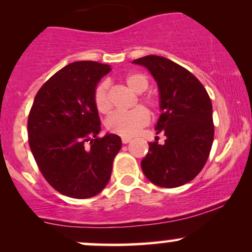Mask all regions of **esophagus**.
Returning <instances> with one entry per match:
<instances>
[{
    "label": "esophagus",
    "mask_w": 252,
    "mask_h": 252,
    "mask_svg": "<svg viewBox=\"0 0 252 252\" xmlns=\"http://www.w3.org/2000/svg\"><path fill=\"white\" fill-rule=\"evenodd\" d=\"M130 141H131V138H130V137H122V142H123L124 144L129 143Z\"/></svg>",
    "instance_id": "34e87169"
}]
</instances>
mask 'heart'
<instances>
[{
  "instance_id": "heart-1",
  "label": "heart",
  "mask_w": 252,
  "mask_h": 252,
  "mask_svg": "<svg viewBox=\"0 0 252 252\" xmlns=\"http://www.w3.org/2000/svg\"><path fill=\"white\" fill-rule=\"evenodd\" d=\"M126 86L135 94H141L147 91L149 84L147 78L140 73H131L126 78ZM143 103L149 105L150 108H155L156 100L154 98L144 97L142 98ZM94 104L96 108L102 114H106L111 109L110 103L108 83H102L97 86L94 91ZM149 122V114L143 106H136L128 112H114L110 115L105 122L106 129L112 134H117L120 136H132L136 132L140 131L143 126H146Z\"/></svg>"
}]
</instances>
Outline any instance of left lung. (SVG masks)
I'll list each match as a JSON object with an SVG mask.
<instances>
[{
  "label": "left lung",
  "instance_id": "left-lung-1",
  "mask_svg": "<svg viewBox=\"0 0 252 252\" xmlns=\"http://www.w3.org/2000/svg\"><path fill=\"white\" fill-rule=\"evenodd\" d=\"M132 63L146 67L158 84L161 115L155 130L166 136L163 144L149 143L141 167L156 186H182L200 173L212 147L215 126L209 94L189 71L167 58L146 56Z\"/></svg>",
  "mask_w": 252,
  "mask_h": 252
}]
</instances>
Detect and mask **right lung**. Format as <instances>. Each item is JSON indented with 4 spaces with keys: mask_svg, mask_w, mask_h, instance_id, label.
<instances>
[{
    "mask_svg": "<svg viewBox=\"0 0 252 252\" xmlns=\"http://www.w3.org/2000/svg\"><path fill=\"white\" fill-rule=\"evenodd\" d=\"M110 71L106 63H71L34 98L28 116L32 154L48 184L63 195L91 198L111 176L122 141L109 132L98 137L100 121L94 104L97 84Z\"/></svg>",
    "mask_w": 252,
    "mask_h": 252,
    "instance_id": "right-lung-1",
    "label": "right lung"
}]
</instances>
